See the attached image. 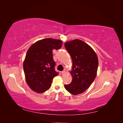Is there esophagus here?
<instances>
[{"label":"esophagus","instance_id":"obj_1","mask_svg":"<svg viewBox=\"0 0 123 123\" xmlns=\"http://www.w3.org/2000/svg\"><path fill=\"white\" fill-rule=\"evenodd\" d=\"M66 71L65 70H63V71H62V72H61V74H62V75H64L66 74Z\"/></svg>","mask_w":123,"mask_h":123}]
</instances>
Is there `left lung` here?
<instances>
[{
  "label": "left lung",
  "mask_w": 123,
  "mask_h": 123,
  "mask_svg": "<svg viewBox=\"0 0 123 123\" xmlns=\"http://www.w3.org/2000/svg\"><path fill=\"white\" fill-rule=\"evenodd\" d=\"M64 47L73 61L72 82L64 85L67 91L73 95L81 94L94 81L98 67V59L92 48L84 41L74 39L66 42Z\"/></svg>",
  "instance_id": "obj_1"
}]
</instances>
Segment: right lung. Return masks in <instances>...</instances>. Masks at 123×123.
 Returning a JSON list of instances; mask_svg holds the SVG:
<instances>
[{"label": "right lung", "mask_w": 123, "mask_h": 123, "mask_svg": "<svg viewBox=\"0 0 123 123\" xmlns=\"http://www.w3.org/2000/svg\"><path fill=\"white\" fill-rule=\"evenodd\" d=\"M62 45V41L48 38L37 41L29 48L23 69L27 84L32 91L41 93L51 87L53 78L59 74L55 70L53 50L60 49Z\"/></svg>", "instance_id": "right-lung-1"}]
</instances>
